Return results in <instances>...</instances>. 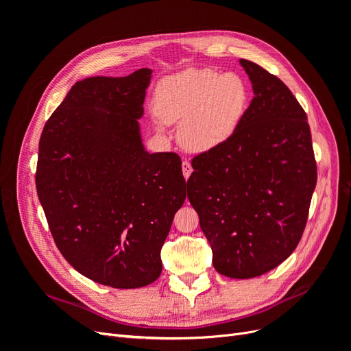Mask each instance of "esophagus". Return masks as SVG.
<instances>
[{
    "label": "esophagus",
    "mask_w": 351,
    "mask_h": 351,
    "mask_svg": "<svg viewBox=\"0 0 351 351\" xmlns=\"http://www.w3.org/2000/svg\"><path fill=\"white\" fill-rule=\"evenodd\" d=\"M182 169H183V176H184V178H186V180L190 177V174H192V171H193L192 164H190V162L187 161V159H184V161H183V164H182Z\"/></svg>",
    "instance_id": "esophagus-1"
}]
</instances>
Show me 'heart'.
Listing matches in <instances>:
<instances>
[{
    "mask_svg": "<svg viewBox=\"0 0 351 351\" xmlns=\"http://www.w3.org/2000/svg\"><path fill=\"white\" fill-rule=\"evenodd\" d=\"M158 130L178 123L189 151L209 152L228 142L249 105L247 84L236 73L190 69L158 84L154 98Z\"/></svg>",
    "mask_w": 351,
    "mask_h": 351,
    "instance_id": "obj_1",
    "label": "heart"
}]
</instances>
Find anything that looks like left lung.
I'll return each instance as SVG.
<instances>
[{"label":"left lung","instance_id":"obj_1","mask_svg":"<svg viewBox=\"0 0 351 351\" xmlns=\"http://www.w3.org/2000/svg\"><path fill=\"white\" fill-rule=\"evenodd\" d=\"M253 99L237 132L193 158L187 197L214 268L246 280L277 268L299 244L316 186L307 117L290 89L249 60Z\"/></svg>","mask_w":351,"mask_h":351}]
</instances>
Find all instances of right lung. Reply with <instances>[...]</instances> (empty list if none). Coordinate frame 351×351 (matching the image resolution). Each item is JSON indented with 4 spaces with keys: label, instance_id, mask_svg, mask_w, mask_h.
<instances>
[{
    "label": "right lung",
    "instance_id": "right-lung-1",
    "mask_svg": "<svg viewBox=\"0 0 351 351\" xmlns=\"http://www.w3.org/2000/svg\"><path fill=\"white\" fill-rule=\"evenodd\" d=\"M151 69L79 80L39 141L36 190L58 250L84 277L139 289L162 271L161 249L186 199L182 159L142 141Z\"/></svg>",
    "mask_w": 351,
    "mask_h": 351
}]
</instances>
